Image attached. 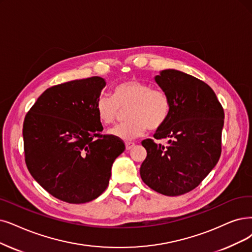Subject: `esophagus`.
<instances>
[{
	"instance_id": "obj_1",
	"label": "esophagus",
	"mask_w": 252,
	"mask_h": 252,
	"mask_svg": "<svg viewBox=\"0 0 252 252\" xmlns=\"http://www.w3.org/2000/svg\"><path fill=\"white\" fill-rule=\"evenodd\" d=\"M134 144L133 143H126L125 144V147H126V150H131L134 148Z\"/></svg>"
}]
</instances>
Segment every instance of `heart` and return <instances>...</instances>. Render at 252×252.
<instances>
[{
  "label": "heart",
  "mask_w": 252,
  "mask_h": 252,
  "mask_svg": "<svg viewBox=\"0 0 252 252\" xmlns=\"http://www.w3.org/2000/svg\"><path fill=\"white\" fill-rule=\"evenodd\" d=\"M127 107L128 122L108 130L109 135L125 142L143 136L148 128L162 127L170 113V101L162 90L152 89L138 79H128L113 89V97L99 96L95 103L97 117L104 125L113 124L121 109Z\"/></svg>",
  "instance_id": "b5f03b06"
}]
</instances>
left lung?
I'll return each mask as SVG.
<instances>
[{"instance_id": "obj_1", "label": "left lung", "mask_w": 252, "mask_h": 252, "mask_svg": "<svg viewBox=\"0 0 252 252\" xmlns=\"http://www.w3.org/2000/svg\"><path fill=\"white\" fill-rule=\"evenodd\" d=\"M155 82L169 98L170 113L154 137L167 146L143 140L147 157L139 173L158 193L177 196L197 187L217 164L224 112L213 90L192 75L165 69Z\"/></svg>"}]
</instances>
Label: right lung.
I'll use <instances>...</instances> for the list:
<instances>
[{"label": "right lung", "instance_id": "add662e5", "mask_svg": "<svg viewBox=\"0 0 252 252\" xmlns=\"http://www.w3.org/2000/svg\"><path fill=\"white\" fill-rule=\"evenodd\" d=\"M105 79L93 76L57 85L39 96L25 118L26 163L36 182L69 204H84L106 189L122 140L101 135L95 109Z\"/></svg>", "mask_w": 252, "mask_h": 252}]
</instances>
